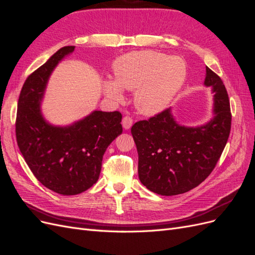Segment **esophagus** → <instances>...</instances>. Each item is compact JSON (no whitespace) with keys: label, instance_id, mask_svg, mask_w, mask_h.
Returning <instances> with one entry per match:
<instances>
[{"label":"esophagus","instance_id":"34e87169","mask_svg":"<svg viewBox=\"0 0 255 255\" xmlns=\"http://www.w3.org/2000/svg\"><path fill=\"white\" fill-rule=\"evenodd\" d=\"M133 125V119L128 117V116H126V117H123L122 119V127L125 129H128L130 128V127H132Z\"/></svg>","mask_w":255,"mask_h":255}]
</instances>
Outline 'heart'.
<instances>
[{
    "label": "heart",
    "instance_id": "b5f03b06",
    "mask_svg": "<svg viewBox=\"0 0 255 255\" xmlns=\"http://www.w3.org/2000/svg\"><path fill=\"white\" fill-rule=\"evenodd\" d=\"M115 80L103 83V91L116 102L123 100V89L135 91L134 104L141 114L153 116L165 111L186 80L183 58L144 50L129 52L114 63Z\"/></svg>",
    "mask_w": 255,
    "mask_h": 255
}]
</instances>
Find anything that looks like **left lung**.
Instances as JSON below:
<instances>
[{
    "label": "left lung",
    "mask_w": 255,
    "mask_h": 255,
    "mask_svg": "<svg viewBox=\"0 0 255 255\" xmlns=\"http://www.w3.org/2000/svg\"><path fill=\"white\" fill-rule=\"evenodd\" d=\"M204 86L214 94L213 117L205 125L182 126L168 109L130 128L138 176L157 195L175 196L197 187L211 174L227 144L232 119L227 89L208 67Z\"/></svg>",
    "instance_id": "left-lung-1"
}]
</instances>
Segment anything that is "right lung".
I'll return each mask as SVG.
<instances>
[{"label":"right lung","mask_w":255,"mask_h":255,"mask_svg":"<svg viewBox=\"0 0 255 255\" xmlns=\"http://www.w3.org/2000/svg\"><path fill=\"white\" fill-rule=\"evenodd\" d=\"M74 48L59 49L28 76L16 120L17 142L27 166L43 186L64 196L81 194L97 183L107 146L122 133L119 112L94 111L69 126L44 119L41 102L50 76Z\"/></svg>","instance_id":"right-lung-1"}]
</instances>
